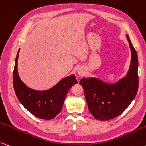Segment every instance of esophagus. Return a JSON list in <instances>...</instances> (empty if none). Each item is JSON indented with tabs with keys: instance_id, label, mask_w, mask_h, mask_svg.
Wrapping results in <instances>:
<instances>
[{
	"instance_id": "34e87169",
	"label": "esophagus",
	"mask_w": 146,
	"mask_h": 146,
	"mask_svg": "<svg viewBox=\"0 0 146 146\" xmlns=\"http://www.w3.org/2000/svg\"><path fill=\"white\" fill-rule=\"evenodd\" d=\"M78 74L80 76H84V70H83L82 68H78Z\"/></svg>"
}]
</instances>
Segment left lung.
I'll list each match as a JSON object with an SVG mask.
<instances>
[{
    "label": "left lung",
    "mask_w": 146,
    "mask_h": 146,
    "mask_svg": "<svg viewBox=\"0 0 146 146\" xmlns=\"http://www.w3.org/2000/svg\"><path fill=\"white\" fill-rule=\"evenodd\" d=\"M127 38L131 51V60L125 77L111 84L96 78H82L80 80L89 112L97 120L107 121L118 117L129 107L137 92V54L127 35Z\"/></svg>",
    "instance_id": "8db88e82"
}]
</instances>
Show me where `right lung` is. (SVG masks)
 Returning <instances> with one entry per match:
<instances>
[{
  "label": "right lung",
  "mask_w": 146,
  "mask_h": 146,
  "mask_svg": "<svg viewBox=\"0 0 146 146\" xmlns=\"http://www.w3.org/2000/svg\"><path fill=\"white\" fill-rule=\"evenodd\" d=\"M19 50L17 54L13 71V86L19 101L34 116L45 120L55 118L62 110L69 89L78 83L75 76L72 74L64 78L49 90L39 91L31 89L21 80L18 75L17 60Z\"/></svg>",
  "instance_id": "add662e5"
}]
</instances>
